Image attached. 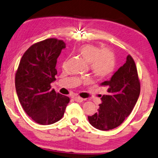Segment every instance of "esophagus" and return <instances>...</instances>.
Masks as SVG:
<instances>
[{"label": "esophagus", "instance_id": "obj_1", "mask_svg": "<svg viewBox=\"0 0 158 158\" xmlns=\"http://www.w3.org/2000/svg\"><path fill=\"white\" fill-rule=\"evenodd\" d=\"M74 100H75V101H76V102H82L83 101V99L82 98L78 97V96H76V97L74 98Z\"/></svg>", "mask_w": 158, "mask_h": 158}]
</instances>
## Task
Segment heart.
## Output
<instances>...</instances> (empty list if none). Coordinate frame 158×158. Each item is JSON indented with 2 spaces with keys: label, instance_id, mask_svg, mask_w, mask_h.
<instances>
[{
  "label": "heart",
  "instance_id": "heart-1",
  "mask_svg": "<svg viewBox=\"0 0 158 158\" xmlns=\"http://www.w3.org/2000/svg\"><path fill=\"white\" fill-rule=\"evenodd\" d=\"M78 52L83 60L89 64L91 70L96 77L103 78L114 72L115 58L109 49H100L92 44H84L79 48Z\"/></svg>",
  "mask_w": 158,
  "mask_h": 158
}]
</instances>
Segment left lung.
Listing matches in <instances>:
<instances>
[{
    "label": "left lung",
    "instance_id": "left-lung-1",
    "mask_svg": "<svg viewBox=\"0 0 158 158\" xmlns=\"http://www.w3.org/2000/svg\"><path fill=\"white\" fill-rule=\"evenodd\" d=\"M101 86L106 89L107 93L101 96L98 112L88 116V120L95 129L108 131L119 127L131 114L140 95V81L132 57L128 55L125 64Z\"/></svg>",
    "mask_w": 158,
    "mask_h": 158
}]
</instances>
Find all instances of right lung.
Here are the masks:
<instances>
[{
  "label": "right lung",
  "mask_w": 158,
  "mask_h": 158,
  "mask_svg": "<svg viewBox=\"0 0 158 158\" xmlns=\"http://www.w3.org/2000/svg\"><path fill=\"white\" fill-rule=\"evenodd\" d=\"M66 48L63 40L49 38L33 44L23 54L15 75V89L23 110L41 125L56 123L69 102L56 93L51 83L57 75V59Z\"/></svg>",
  "instance_id": "1"
}]
</instances>
